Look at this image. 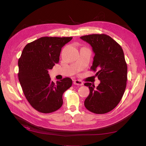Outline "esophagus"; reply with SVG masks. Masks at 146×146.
Masks as SVG:
<instances>
[{"instance_id":"obj_1","label":"esophagus","mask_w":146,"mask_h":146,"mask_svg":"<svg viewBox=\"0 0 146 146\" xmlns=\"http://www.w3.org/2000/svg\"><path fill=\"white\" fill-rule=\"evenodd\" d=\"M73 83L76 85H79V86H82L83 85V82L80 80H75L73 82Z\"/></svg>"}]
</instances>
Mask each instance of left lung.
<instances>
[{"instance_id":"8db88e82","label":"left lung","mask_w":146,"mask_h":146,"mask_svg":"<svg viewBox=\"0 0 146 146\" xmlns=\"http://www.w3.org/2000/svg\"><path fill=\"white\" fill-rule=\"evenodd\" d=\"M89 43L95 53L90 69L96 72L101 81L95 88L94 84L85 83L90 93L85 106L89 111L103 114L117 106L123 96L127 80V65L124 51L119 44L106 34H92L80 37Z\"/></svg>"}]
</instances>
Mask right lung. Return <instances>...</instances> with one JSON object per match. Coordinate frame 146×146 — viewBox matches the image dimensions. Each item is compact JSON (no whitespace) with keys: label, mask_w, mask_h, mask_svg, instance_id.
<instances>
[{"label":"right lung","mask_w":146,"mask_h":146,"mask_svg":"<svg viewBox=\"0 0 146 146\" xmlns=\"http://www.w3.org/2000/svg\"><path fill=\"white\" fill-rule=\"evenodd\" d=\"M73 37L44 36L28 43L18 60V79L27 101L33 108L48 113L63 105V94L72 85V80L64 78L54 83L48 70L60 60L61 48Z\"/></svg>","instance_id":"1"}]
</instances>
